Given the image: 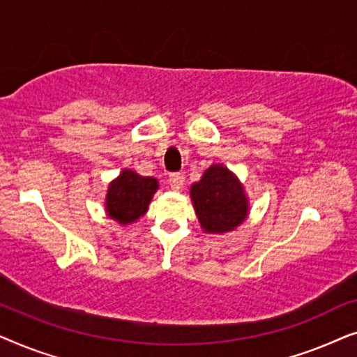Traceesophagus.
Wrapping results in <instances>:
<instances>
[{"label": "esophagus", "mask_w": 357, "mask_h": 357, "mask_svg": "<svg viewBox=\"0 0 357 357\" xmlns=\"http://www.w3.org/2000/svg\"><path fill=\"white\" fill-rule=\"evenodd\" d=\"M185 177L183 174H170L169 175V185L172 187V190H180L183 187Z\"/></svg>", "instance_id": "1"}]
</instances>
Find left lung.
<instances>
[{
	"instance_id": "obj_1",
	"label": "left lung",
	"mask_w": 357,
	"mask_h": 357,
	"mask_svg": "<svg viewBox=\"0 0 357 357\" xmlns=\"http://www.w3.org/2000/svg\"><path fill=\"white\" fill-rule=\"evenodd\" d=\"M190 197L204 232H231L248 214V199L242 183L222 164L204 170L202 180L190 188Z\"/></svg>"
}]
</instances>
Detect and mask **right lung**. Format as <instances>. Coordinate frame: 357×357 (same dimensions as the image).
<instances>
[{
    "label": "right lung",
    "instance_id": "add662e5",
    "mask_svg": "<svg viewBox=\"0 0 357 357\" xmlns=\"http://www.w3.org/2000/svg\"><path fill=\"white\" fill-rule=\"evenodd\" d=\"M158 188V180L154 177H143L133 170L125 169L109 185L105 211L119 224H133L148 211Z\"/></svg>",
    "mask_w": 357,
    "mask_h": 357
}]
</instances>
